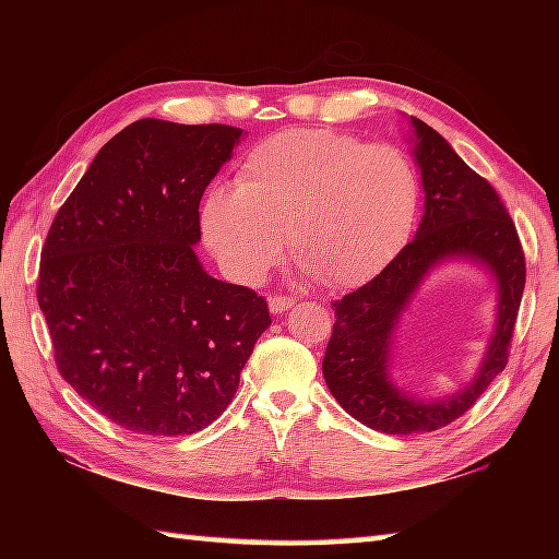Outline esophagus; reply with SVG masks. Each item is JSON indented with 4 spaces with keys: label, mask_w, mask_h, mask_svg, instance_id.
I'll return each instance as SVG.
<instances>
[{
    "label": "esophagus",
    "mask_w": 559,
    "mask_h": 559,
    "mask_svg": "<svg viewBox=\"0 0 559 559\" xmlns=\"http://www.w3.org/2000/svg\"><path fill=\"white\" fill-rule=\"evenodd\" d=\"M293 302H296V300H293L290 296H271L269 298V308L273 310V313H283V310H288Z\"/></svg>",
    "instance_id": "1"
}]
</instances>
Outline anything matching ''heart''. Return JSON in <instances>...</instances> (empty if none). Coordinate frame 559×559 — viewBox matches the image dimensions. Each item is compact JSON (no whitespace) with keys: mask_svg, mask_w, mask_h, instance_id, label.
<instances>
[{"mask_svg":"<svg viewBox=\"0 0 559 559\" xmlns=\"http://www.w3.org/2000/svg\"><path fill=\"white\" fill-rule=\"evenodd\" d=\"M419 175L402 150L335 130H283L236 167L234 189H206L202 241L234 283L259 286L290 253L328 288L362 286L404 249Z\"/></svg>","mask_w":559,"mask_h":559,"instance_id":"b5f03b06","label":"heart"}]
</instances>
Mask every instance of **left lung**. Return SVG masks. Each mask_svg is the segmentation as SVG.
Masks as SVG:
<instances>
[{
  "label": "left lung",
  "mask_w": 559,
  "mask_h": 559,
  "mask_svg": "<svg viewBox=\"0 0 559 559\" xmlns=\"http://www.w3.org/2000/svg\"><path fill=\"white\" fill-rule=\"evenodd\" d=\"M416 163L427 192L414 239L390 266L333 302L335 325L323 357V377L337 404L382 433H419L449 427L480 400L506 370L520 300L525 290V251L493 185L463 163L427 122L414 118ZM471 255L497 273L499 328L473 385L443 403H414L385 380V353L401 310L433 262Z\"/></svg>",
  "instance_id": "1"
}]
</instances>
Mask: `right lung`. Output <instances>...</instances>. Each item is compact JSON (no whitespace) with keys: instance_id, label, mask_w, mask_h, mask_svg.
Segmentation results:
<instances>
[{"instance_id":"add662e5","label":"right lung","mask_w":559,"mask_h":559,"mask_svg":"<svg viewBox=\"0 0 559 559\" xmlns=\"http://www.w3.org/2000/svg\"><path fill=\"white\" fill-rule=\"evenodd\" d=\"M241 130L135 120L56 212L36 298L56 367L93 409L147 437L202 431L271 325L257 290L204 273L200 202Z\"/></svg>"}]
</instances>
